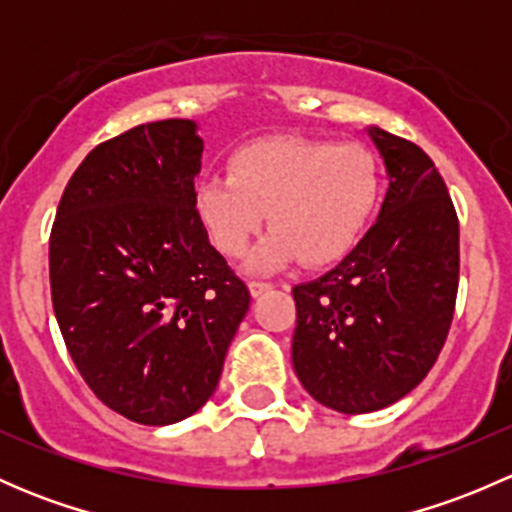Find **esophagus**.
I'll use <instances>...</instances> for the list:
<instances>
[{"label":"esophagus","mask_w":512,"mask_h":512,"mask_svg":"<svg viewBox=\"0 0 512 512\" xmlns=\"http://www.w3.org/2000/svg\"><path fill=\"white\" fill-rule=\"evenodd\" d=\"M270 289H272V282H265V280H252L250 282L252 297H260L262 292H270Z\"/></svg>","instance_id":"esophagus-1"}]
</instances>
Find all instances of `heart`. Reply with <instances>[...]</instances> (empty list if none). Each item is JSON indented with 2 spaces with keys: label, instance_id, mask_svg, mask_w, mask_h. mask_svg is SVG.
Returning <instances> with one entry per match:
<instances>
[{
  "label": "heart",
  "instance_id": "heart-1",
  "mask_svg": "<svg viewBox=\"0 0 512 512\" xmlns=\"http://www.w3.org/2000/svg\"><path fill=\"white\" fill-rule=\"evenodd\" d=\"M381 200L379 160L359 143L270 136L227 158V173L195 183L193 205L215 250L242 257L262 223L272 235L257 265L297 257L304 267L344 260L361 242Z\"/></svg>",
  "mask_w": 512,
  "mask_h": 512
}]
</instances>
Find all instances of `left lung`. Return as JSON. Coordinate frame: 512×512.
Here are the masks:
<instances>
[{"mask_svg": "<svg viewBox=\"0 0 512 512\" xmlns=\"http://www.w3.org/2000/svg\"><path fill=\"white\" fill-rule=\"evenodd\" d=\"M389 193L334 270L292 289V364L312 399L369 414L404 399L436 364L458 294V215L433 160L371 128Z\"/></svg>", "mask_w": 512, "mask_h": 512, "instance_id": "8db88e82", "label": "left lung"}]
</instances>
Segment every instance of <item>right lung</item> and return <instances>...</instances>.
I'll return each mask as SVG.
<instances>
[{
	"label": "right lung",
	"instance_id": "1",
	"mask_svg": "<svg viewBox=\"0 0 512 512\" xmlns=\"http://www.w3.org/2000/svg\"><path fill=\"white\" fill-rule=\"evenodd\" d=\"M203 138L185 118L98 143L61 195L49 237L51 302L96 399L146 426L213 396L250 289L193 205Z\"/></svg>",
	"mask_w": 512,
	"mask_h": 512
}]
</instances>
